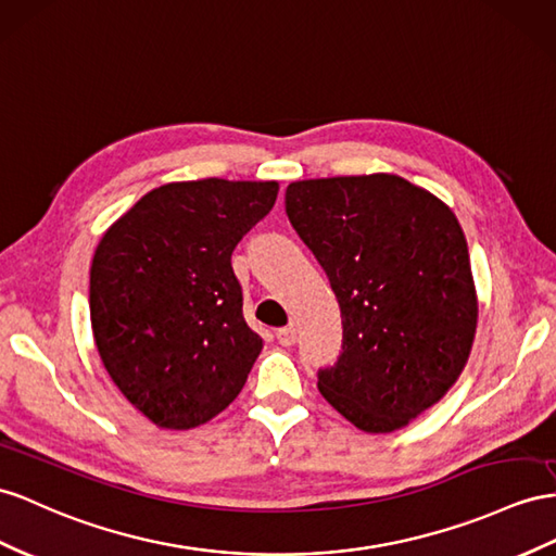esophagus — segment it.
<instances>
[{
    "label": "esophagus",
    "mask_w": 556,
    "mask_h": 556,
    "mask_svg": "<svg viewBox=\"0 0 556 556\" xmlns=\"http://www.w3.org/2000/svg\"><path fill=\"white\" fill-rule=\"evenodd\" d=\"M277 340H279V345L291 348V345H295L298 331L293 329V326H283V329H277Z\"/></svg>",
    "instance_id": "1"
}]
</instances>
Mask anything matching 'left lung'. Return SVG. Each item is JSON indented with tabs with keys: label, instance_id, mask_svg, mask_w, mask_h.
I'll return each instance as SVG.
<instances>
[{
	"label": "left lung",
	"instance_id": "obj_1",
	"mask_svg": "<svg viewBox=\"0 0 556 556\" xmlns=\"http://www.w3.org/2000/svg\"><path fill=\"white\" fill-rule=\"evenodd\" d=\"M287 216L343 317V352L319 368V392L364 432L400 430L448 392L475 343L458 218L392 174L291 182Z\"/></svg>",
	"mask_w": 556,
	"mask_h": 556
}]
</instances>
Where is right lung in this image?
Masks as SVG:
<instances>
[{"mask_svg": "<svg viewBox=\"0 0 556 556\" xmlns=\"http://www.w3.org/2000/svg\"><path fill=\"white\" fill-rule=\"evenodd\" d=\"M275 180L204 178L148 192L91 263V326L119 392L166 430L218 416L263 338L244 319L232 251L275 206Z\"/></svg>", "mask_w": 556, "mask_h": 556, "instance_id": "obj_1", "label": "right lung"}]
</instances>
